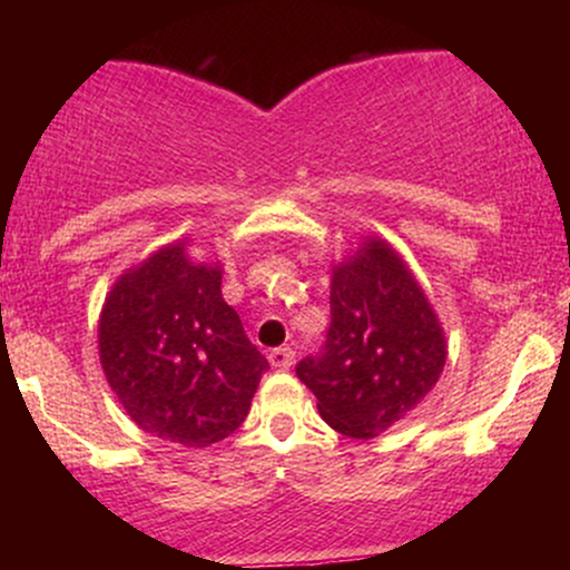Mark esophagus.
<instances>
[{
	"label": "esophagus",
	"instance_id": "1",
	"mask_svg": "<svg viewBox=\"0 0 570 570\" xmlns=\"http://www.w3.org/2000/svg\"><path fill=\"white\" fill-rule=\"evenodd\" d=\"M267 358H271V364L276 370H289L294 364V351L292 348H273L271 353H267Z\"/></svg>",
	"mask_w": 570,
	"mask_h": 570
}]
</instances>
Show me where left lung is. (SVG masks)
Returning <instances> with one entry per match:
<instances>
[{
  "label": "left lung",
  "instance_id": "1",
  "mask_svg": "<svg viewBox=\"0 0 570 570\" xmlns=\"http://www.w3.org/2000/svg\"><path fill=\"white\" fill-rule=\"evenodd\" d=\"M332 324L322 351L297 364L332 429L370 440L402 421L440 381L448 343L434 307L381 238L332 271Z\"/></svg>",
  "mask_w": 570,
  "mask_h": 570
}]
</instances>
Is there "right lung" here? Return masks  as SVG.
I'll use <instances>...</instances> for the list:
<instances>
[{
    "mask_svg": "<svg viewBox=\"0 0 570 570\" xmlns=\"http://www.w3.org/2000/svg\"><path fill=\"white\" fill-rule=\"evenodd\" d=\"M117 402L147 434L208 448L244 423L267 358L222 297L217 265L163 246L117 278L98 318Z\"/></svg>",
    "mask_w": 570,
    "mask_h": 570,
    "instance_id": "right-lung-1",
    "label": "right lung"
}]
</instances>
